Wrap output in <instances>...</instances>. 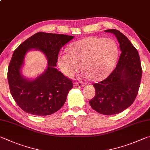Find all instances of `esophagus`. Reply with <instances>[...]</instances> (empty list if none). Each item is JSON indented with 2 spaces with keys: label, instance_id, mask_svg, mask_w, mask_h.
Here are the masks:
<instances>
[{
  "label": "esophagus",
  "instance_id": "1",
  "mask_svg": "<svg viewBox=\"0 0 150 150\" xmlns=\"http://www.w3.org/2000/svg\"><path fill=\"white\" fill-rule=\"evenodd\" d=\"M75 86H78V87H82V86H84V83L82 82H75Z\"/></svg>",
  "mask_w": 150,
  "mask_h": 150
}]
</instances>
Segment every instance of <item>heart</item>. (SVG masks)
Listing matches in <instances>:
<instances>
[{"mask_svg":"<svg viewBox=\"0 0 150 150\" xmlns=\"http://www.w3.org/2000/svg\"><path fill=\"white\" fill-rule=\"evenodd\" d=\"M117 56V46L113 40L89 37L74 43L68 52H61L58 57V63L68 78L74 76L82 64L85 76L93 80H101L111 72Z\"/></svg>","mask_w":150,"mask_h":150,"instance_id":"obj_1","label":"heart"}]
</instances>
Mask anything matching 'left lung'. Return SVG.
Segmentation results:
<instances>
[{"instance_id":"1","label":"left lung","mask_w":150,"mask_h":150,"mask_svg":"<svg viewBox=\"0 0 150 150\" xmlns=\"http://www.w3.org/2000/svg\"><path fill=\"white\" fill-rule=\"evenodd\" d=\"M116 37L121 53L113 71L104 80L93 83L96 96L89 101L99 113L116 115L133 103L142 74L138 52L124 34L115 29L105 30Z\"/></svg>"}]
</instances>
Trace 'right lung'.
Returning a JSON list of instances; mask_svg holds the SVG:
<instances>
[{"label": "right lung", "instance_id": "add662e5", "mask_svg": "<svg viewBox=\"0 0 150 150\" xmlns=\"http://www.w3.org/2000/svg\"><path fill=\"white\" fill-rule=\"evenodd\" d=\"M74 38L63 34L38 32L23 41L14 51L8 69V80L11 95L23 111L38 116L49 115L61 108L72 81L55 67L60 49ZM35 49L46 55L47 67L33 80L27 79L21 73L27 52Z\"/></svg>", "mask_w": 150, "mask_h": 150}]
</instances>
